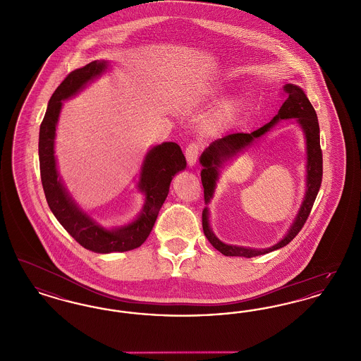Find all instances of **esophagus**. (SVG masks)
<instances>
[{
    "instance_id": "1",
    "label": "esophagus",
    "mask_w": 361,
    "mask_h": 361,
    "mask_svg": "<svg viewBox=\"0 0 361 361\" xmlns=\"http://www.w3.org/2000/svg\"><path fill=\"white\" fill-rule=\"evenodd\" d=\"M200 145L199 143H196V142H192V143H189L188 146H187V149H185V157H187V161H188L189 165H193V164H196V161H197V158H199V154H200Z\"/></svg>"
}]
</instances>
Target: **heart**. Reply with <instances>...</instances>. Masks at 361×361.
I'll list each match as a JSON object with an SVG mask.
<instances>
[{
    "label": "heart",
    "instance_id": "heart-1",
    "mask_svg": "<svg viewBox=\"0 0 361 361\" xmlns=\"http://www.w3.org/2000/svg\"><path fill=\"white\" fill-rule=\"evenodd\" d=\"M234 109H235V106H234L233 104H228V105H226V106L224 108V111H222V116L231 115V114L234 112Z\"/></svg>",
    "mask_w": 361,
    "mask_h": 361
}]
</instances>
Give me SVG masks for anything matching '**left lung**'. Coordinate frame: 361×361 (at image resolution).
<instances>
[{
  "instance_id": "obj_1",
  "label": "left lung",
  "mask_w": 361,
  "mask_h": 361,
  "mask_svg": "<svg viewBox=\"0 0 361 361\" xmlns=\"http://www.w3.org/2000/svg\"><path fill=\"white\" fill-rule=\"evenodd\" d=\"M283 92H284L286 100L280 106L277 115L269 123H267L265 126H262L261 128H258L250 134H245V133L228 134L221 139H216L207 147L206 152L200 157V164L203 165L202 184L204 188V202L208 203L214 195V189L218 180V168L222 165V162L240 153L242 149L249 146L256 137H259L265 133H268L277 121L283 119H296V121L300 124V127L303 128V133L306 135V143H307V190H306L303 204L300 207V211L292 224L288 234L279 243H276L275 246L269 249H261V250L226 245L224 242H221L209 228L208 209L204 208L203 218H202L204 235L207 240H209V243L224 256L256 257L288 245L306 224L311 208L314 206V202L321 188L324 169H322V150H321V142H319V123L317 118V112L310 103L309 99L306 97L305 92L299 86L286 84L283 86Z\"/></svg>"
}]
</instances>
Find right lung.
Segmentation results:
<instances>
[{
  "mask_svg": "<svg viewBox=\"0 0 361 361\" xmlns=\"http://www.w3.org/2000/svg\"><path fill=\"white\" fill-rule=\"evenodd\" d=\"M105 69V61H93L84 68L69 73L52 93L39 133L40 177L49 207L70 235L94 253L133 250L147 240L158 212L169 193L173 176L187 166L185 157L177 143L165 142L153 147L146 155L140 169L139 189L146 195L143 211L135 222L118 230L104 228L75 206L58 178L54 155L55 127L62 100L75 94Z\"/></svg>",
  "mask_w": 361,
  "mask_h": 361,
  "instance_id": "obj_1",
  "label": "right lung"
}]
</instances>
